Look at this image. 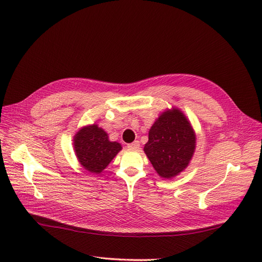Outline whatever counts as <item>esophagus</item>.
<instances>
[{
  "label": "esophagus",
  "mask_w": 262,
  "mask_h": 262,
  "mask_svg": "<svg viewBox=\"0 0 262 262\" xmlns=\"http://www.w3.org/2000/svg\"><path fill=\"white\" fill-rule=\"evenodd\" d=\"M128 147H129V149H138L140 147V142L139 141H134V142H132V143H130L128 145Z\"/></svg>",
  "instance_id": "1"
}]
</instances>
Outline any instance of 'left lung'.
<instances>
[{
  "label": "left lung",
  "mask_w": 262,
  "mask_h": 262,
  "mask_svg": "<svg viewBox=\"0 0 262 262\" xmlns=\"http://www.w3.org/2000/svg\"><path fill=\"white\" fill-rule=\"evenodd\" d=\"M195 149V133L178 108L165 110L148 132L144 152L162 178L170 179L184 171Z\"/></svg>",
  "instance_id": "1"
}]
</instances>
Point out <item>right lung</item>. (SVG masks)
Masks as SVG:
<instances>
[{
	"label": "right lung",
	"instance_id": "add662e5",
	"mask_svg": "<svg viewBox=\"0 0 262 262\" xmlns=\"http://www.w3.org/2000/svg\"><path fill=\"white\" fill-rule=\"evenodd\" d=\"M74 149L78 162L93 173H100L121 150V144L109 141L108 134L97 124L83 126L74 137Z\"/></svg>",
	"mask_w": 262,
	"mask_h": 262
}]
</instances>
